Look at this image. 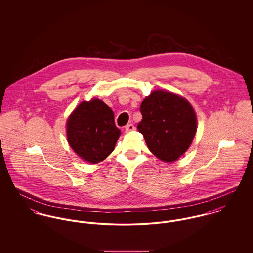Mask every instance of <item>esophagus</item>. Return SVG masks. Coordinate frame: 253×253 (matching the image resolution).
<instances>
[{"label": "esophagus", "instance_id": "1", "mask_svg": "<svg viewBox=\"0 0 253 253\" xmlns=\"http://www.w3.org/2000/svg\"><path fill=\"white\" fill-rule=\"evenodd\" d=\"M125 130H126V132H132V131L135 130V126L132 124H129V125L126 126Z\"/></svg>", "mask_w": 253, "mask_h": 253}]
</instances>
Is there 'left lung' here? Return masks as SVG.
Masks as SVG:
<instances>
[{"label": "left lung", "instance_id": "8db88e82", "mask_svg": "<svg viewBox=\"0 0 253 253\" xmlns=\"http://www.w3.org/2000/svg\"><path fill=\"white\" fill-rule=\"evenodd\" d=\"M137 125L151 153L165 163H173L189 149L198 121L191 103L183 96L157 89L141 103Z\"/></svg>", "mask_w": 253, "mask_h": 253}]
</instances>
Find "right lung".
Masks as SVG:
<instances>
[{"label":"right lung","mask_w":253,"mask_h":253,"mask_svg":"<svg viewBox=\"0 0 253 253\" xmlns=\"http://www.w3.org/2000/svg\"><path fill=\"white\" fill-rule=\"evenodd\" d=\"M120 135L112 109L98 98L82 101L66 121L68 144L78 157L92 165L108 157Z\"/></svg>","instance_id":"add662e5"}]
</instances>
